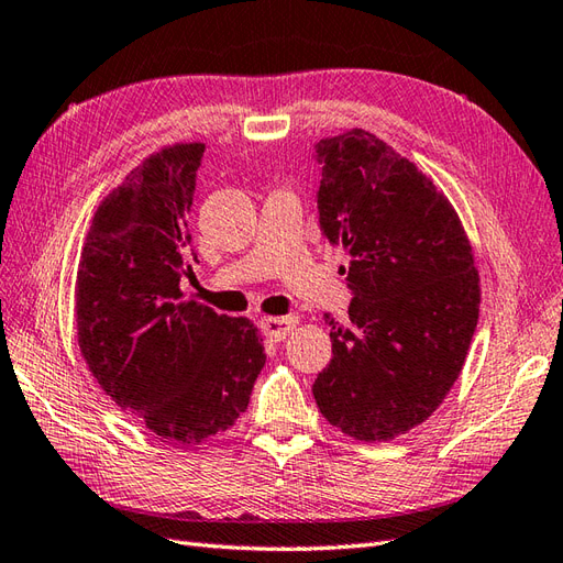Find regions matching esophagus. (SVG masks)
<instances>
[{"label":"esophagus","mask_w":563,"mask_h":563,"mask_svg":"<svg viewBox=\"0 0 563 563\" xmlns=\"http://www.w3.org/2000/svg\"><path fill=\"white\" fill-rule=\"evenodd\" d=\"M258 325L271 341H283V338L297 325V317H264Z\"/></svg>","instance_id":"obj_1"}]
</instances>
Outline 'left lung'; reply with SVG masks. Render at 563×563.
<instances>
[{
  "label": "left lung",
  "mask_w": 563,
  "mask_h": 563,
  "mask_svg": "<svg viewBox=\"0 0 563 563\" xmlns=\"http://www.w3.org/2000/svg\"><path fill=\"white\" fill-rule=\"evenodd\" d=\"M323 238L347 254L350 323L331 325L321 415L357 441L422 424L459 378L479 317L473 246L422 169L364 129L317 143Z\"/></svg>",
  "instance_id": "obj_1"
}]
</instances>
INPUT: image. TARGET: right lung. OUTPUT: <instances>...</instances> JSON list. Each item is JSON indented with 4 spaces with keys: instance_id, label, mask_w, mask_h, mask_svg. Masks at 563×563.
I'll return each instance as SVG.
<instances>
[{
    "instance_id": "add662e5",
    "label": "right lung",
    "mask_w": 563,
    "mask_h": 563,
    "mask_svg": "<svg viewBox=\"0 0 563 563\" xmlns=\"http://www.w3.org/2000/svg\"><path fill=\"white\" fill-rule=\"evenodd\" d=\"M203 143L148 155L90 222L76 273L78 347L100 388L181 446L230 429L266 364L258 329L187 299L191 211Z\"/></svg>"
}]
</instances>
